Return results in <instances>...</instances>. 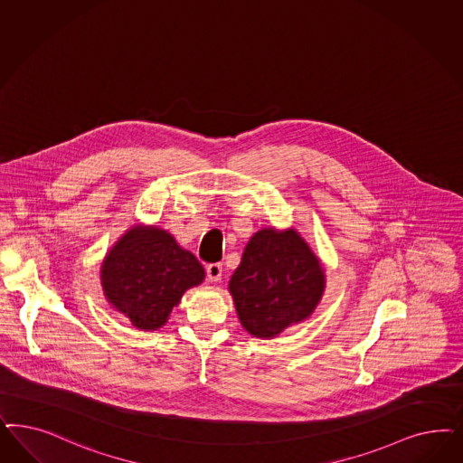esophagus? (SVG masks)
Here are the masks:
<instances>
[{
    "mask_svg": "<svg viewBox=\"0 0 463 463\" xmlns=\"http://www.w3.org/2000/svg\"><path fill=\"white\" fill-rule=\"evenodd\" d=\"M206 272H208L209 281H211V283H216V281L222 279L223 268H222V264H208V266H206Z\"/></svg>",
    "mask_w": 463,
    "mask_h": 463,
    "instance_id": "1",
    "label": "esophagus"
}]
</instances>
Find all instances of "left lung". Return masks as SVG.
<instances>
[{
	"instance_id": "1",
	"label": "left lung",
	"mask_w": 463,
	"mask_h": 463,
	"mask_svg": "<svg viewBox=\"0 0 463 463\" xmlns=\"http://www.w3.org/2000/svg\"><path fill=\"white\" fill-rule=\"evenodd\" d=\"M228 291L250 335L274 339L314 315L326 291V270L295 228H260L249 240Z\"/></svg>"
}]
</instances>
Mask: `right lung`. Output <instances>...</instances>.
<instances>
[{"instance_id":"right-lung-1","label":"right lung","mask_w":463,"mask_h":463,"mask_svg":"<svg viewBox=\"0 0 463 463\" xmlns=\"http://www.w3.org/2000/svg\"><path fill=\"white\" fill-rule=\"evenodd\" d=\"M193 252L155 224H133L105 254L100 284L109 305L139 330L168 322L184 293L204 281Z\"/></svg>"}]
</instances>
